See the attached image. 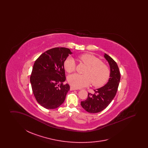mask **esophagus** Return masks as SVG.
Listing matches in <instances>:
<instances>
[{
	"mask_svg": "<svg viewBox=\"0 0 148 148\" xmlns=\"http://www.w3.org/2000/svg\"><path fill=\"white\" fill-rule=\"evenodd\" d=\"M71 90H77L78 89L77 88H75V87H73V86H71V88H70Z\"/></svg>",
	"mask_w": 148,
	"mask_h": 148,
	"instance_id": "obj_1",
	"label": "esophagus"
}]
</instances>
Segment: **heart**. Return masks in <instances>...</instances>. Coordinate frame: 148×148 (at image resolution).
Wrapping results in <instances>:
<instances>
[{
    "instance_id": "heart-1",
    "label": "heart",
    "mask_w": 148,
    "mask_h": 148,
    "mask_svg": "<svg viewBox=\"0 0 148 148\" xmlns=\"http://www.w3.org/2000/svg\"><path fill=\"white\" fill-rule=\"evenodd\" d=\"M78 59L88 68L85 71V75L75 73L68 77V81L71 85L80 88L87 86L92 83L95 87H100L106 84L110 76V70L99 58L92 54L85 53L78 56ZM64 66L68 73L75 71L76 64L73 58L69 56L66 58Z\"/></svg>"
}]
</instances>
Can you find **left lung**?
Listing matches in <instances>:
<instances>
[{"mask_svg": "<svg viewBox=\"0 0 148 148\" xmlns=\"http://www.w3.org/2000/svg\"><path fill=\"white\" fill-rule=\"evenodd\" d=\"M104 57L110 66V76L106 85L94 90V94L88 93L86 100L81 101L82 108L89 113H99L106 109L115 97L119 86L120 74L117 64L106 53Z\"/></svg>", "mask_w": 148, "mask_h": 148, "instance_id": "8db88e82", "label": "left lung"}]
</instances>
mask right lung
<instances>
[{
	"label": "right lung",
	"mask_w": 148,
	"mask_h": 148,
	"mask_svg": "<svg viewBox=\"0 0 148 148\" xmlns=\"http://www.w3.org/2000/svg\"><path fill=\"white\" fill-rule=\"evenodd\" d=\"M73 54L66 48H54L46 51L34 64L30 81L38 103L48 109L59 107L70 90L66 80L64 63Z\"/></svg>",
	"instance_id": "add662e5"
}]
</instances>
